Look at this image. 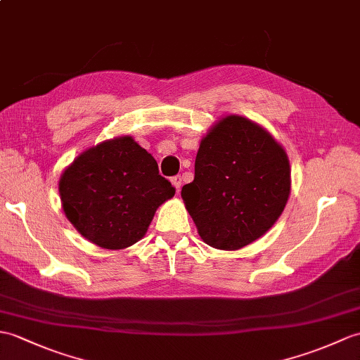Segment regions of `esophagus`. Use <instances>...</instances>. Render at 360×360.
Here are the masks:
<instances>
[{"label":"esophagus","instance_id":"esophagus-1","mask_svg":"<svg viewBox=\"0 0 360 360\" xmlns=\"http://www.w3.org/2000/svg\"><path fill=\"white\" fill-rule=\"evenodd\" d=\"M172 184H173L174 188H176L178 191L181 190V186H182V178L179 176V174H178V176H173V178H172Z\"/></svg>","mask_w":360,"mask_h":360}]
</instances>
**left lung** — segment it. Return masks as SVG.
Masks as SVG:
<instances>
[{"label": "left lung", "mask_w": 360, "mask_h": 360, "mask_svg": "<svg viewBox=\"0 0 360 360\" xmlns=\"http://www.w3.org/2000/svg\"><path fill=\"white\" fill-rule=\"evenodd\" d=\"M288 195L285 150L261 125L236 115L200 141L195 179L181 191L199 236L219 250H239L265 235Z\"/></svg>", "instance_id": "obj_1"}]
</instances>
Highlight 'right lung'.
Returning a JSON list of instances; mask_svg holds the SVG:
<instances>
[{
  "mask_svg": "<svg viewBox=\"0 0 360 360\" xmlns=\"http://www.w3.org/2000/svg\"><path fill=\"white\" fill-rule=\"evenodd\" d=\"M174 191L155 158L130 136L86 150L60 181L67 219L86 239L110 250L130 247L144 236L156 208Z\"/></svg>",
  "mask_w": 360,
  "mask_h": 360,
  "instance_id": "1",
  "label": "right lung"
}]
</instances>
